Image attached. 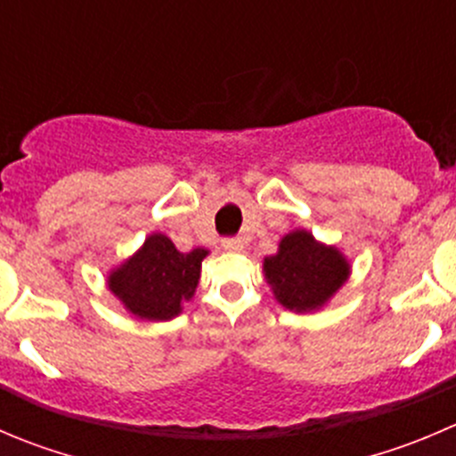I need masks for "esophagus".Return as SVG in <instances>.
Instances as JSON below:
<instances>
[{
	"instance_id": "34e87169",
	"label": "esophagus",
	"mask_w": 456,
	"mask_h": 456,
	"mask_svg": "<svg viewBox=\"0 0 456 456\" xmlns=\"http://www.w3.org/2000/svg\"><path fill=\"white\" fill-rule=\"evenodd\" d=\"M242 245H245V242H242V238H238V236L224 238V240H223V247L227 251H240Z\"/></svg>"
}]
</instances>
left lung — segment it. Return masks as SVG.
Instances as JSON below:
<instances>
[{
    "mask_svg": "<svg viewBox=\"0 0 456 456\" xmlns=\"http://www.w3.org/2000/svg\"><path fill=\"white\" fill-rule=\"evenodd\" d=\"M350 265L334 247L318 245L307 232L281 240L276 256L265 258V278L287 309H316L346 282Z\"/></svg>",
    "mask_w": 456,
    "mask_h": 456,
    "instance_id": "left-lung-1",
    "label": "left lung"
}]
</instances>
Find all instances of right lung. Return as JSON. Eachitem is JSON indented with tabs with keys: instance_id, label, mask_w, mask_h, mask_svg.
<instances>
[{
	"instance_id": "add662e5",
	"label": "right lung",
	"mask_w": 456,
	"mask_h": 456,
	"mask_svg": "<svg viewBox=\"0 0 456 456\" xmlns=\"http://www.w3.org/2000/svg\"><path fill=\"white\" fill-rule=\"evenodd\" d=\"M205 256L207 249L183 254L169 238L153 233L134 258L110 273L109 287L135 316L167 321L196 291Z\"/></svg>"
}]
</instances>
